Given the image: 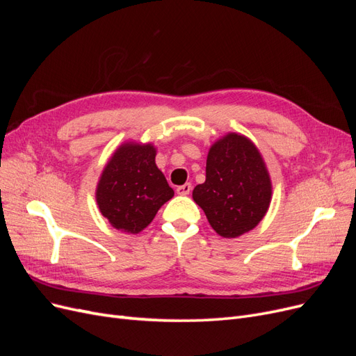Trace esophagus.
<instances>
[{"label": "esophagus", "mask_w": 356, "mask_h": 356, "mask_svg": "<svg viewBox=\"0 0 356 356\" xmlns=\"http://www.w3.org/2000/svg\"><path fill=\"white\" fill-rule=\"evenodd\" d=\"M190 191H191V184H190V182H186V184L177 187V193H178L179 196H187V195H190Z\"/></svg>", "instance_id": "esophagus-1"}]
</instances>
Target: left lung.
I'll return each instance as SVG.
<instances>
[{
	"mask_svg": "<svg viewBox=\"0 0 356 356\" xmlns=\"http://www.w3.org/2000/svg\"><path fill=\"white\" fill-rule=\"evenodd\" d=\"M272 197L264 160L250 139L229 134L215 143L207 160V181L193 190L211 227L238 238L263 220Z\"/></svg>",
	"mask_w": 356,
	"mask_h": 356,
	"instance_id": "obj_1",
	"label": "left lung"
}]
</instances>
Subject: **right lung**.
<instances>
[{
  "label": "right lung",
  "instance_id": "right-lung-1",
  "mask_svg": "<svg viewBox=\"0 0 356 356\" xmlns=\"http://www.w3.org/2000/svg\"><path fill=\"white\" fill-rule=\"evenodd\" d=\"M172 196L174 190L156 166L152 144L122 145L106 163L96 188L104 217L113 227L127 233L144 230Z\"/></svg>",
  "mask_w": 356,
  "mask_h": 356
}]
</instances>
